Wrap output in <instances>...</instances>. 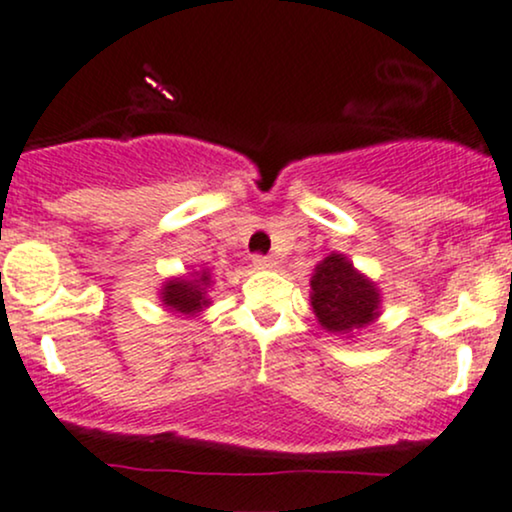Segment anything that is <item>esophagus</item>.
Listing matches in <instances>:
<instances>
[{"label": "esophagus", "instance_id": "34e87169", "mask_svg": "<svg viewBox=\"0 0 512 512\" xmlns=\"http://www.w3.org/2000/svg\"><path fill=\"white\" fill-rule=\"evenodd\" d=\"M252 264H255V269H274L276 260H274V257L255 255V257H252Z\"/></svg>", "mask_w": 512, "mask_h": 512}]
</instances>
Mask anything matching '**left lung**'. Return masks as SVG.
<instances>
[{
  "mask_svg": "<svg viewBox=\"0 0 512 512\" xmlns=\"http://www.w3.org/2000/svg\"><path fill=\"white\" fill-rule=\"evenodd\" d=\"M310 305L322 330L354 334L378 320L380 291L344 255L332 252L310 279Z\"/></svg>",
  "mask_w": 512,
  "mask_h": 512,
  "instance_id": "left-lung-1",
  "label": "left lung"
}]
</instances>
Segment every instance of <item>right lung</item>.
<instances>
[{
    "instance_id": "obj_1",
    "label": "right lung",
    "mask_w": 512,
    "mask_h": 512,
    "mask_svg": "<svg viewBox=\"0 0 512 512\" xmlns=\"http://www.w3.org/2000/svg\"><path fill=\"white\" fill-rule=\"evenodd\" d=\"M211 286V274L209 269L202 272H192L190 279L178 276V279H170L163 284L161 289V301L168 310L182 315H197L211 303L207 296V289Z\"/></svg>"
}]
</instances>
